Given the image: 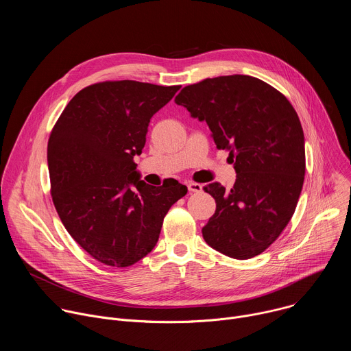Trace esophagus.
Returning a JSON list of instances; mask_svg holds the SVG:
<instances>
[{
	"instance_id": "34e87169",
	"label": "esophagus",
	"mask_w": 351,
	"mask_h": 351,
	"mask_svg": "<svg viewBox=\"0 0 351 351\" xmlns=\"http://www.w3.org/2000/svg\"><path fill=\"white\" fill-rule=\"evenodd\" d=\"M187 189H189V193H199L203 190V186L199 183L190 182V183H187Z\"/></svg>"
}]
</instances>
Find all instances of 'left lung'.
I'll list each match as a JSON object with an SVG mask.
<instances>
[{
    "mask_svg": "<svg viewBox=\"0 0 351 351\" xmlns=\"http://www.w3.org/2000/svg\"><path fill=\"white\" fill-rule=\"evenodd\" d=\"M175 103L206 121L236 182L204 187L217 203L203 237L217 252L248 260L261 254L294 214L306 173L304 133L289 99L247 75L206 79L182 88Z\"/></svg>",
    "mask_w": 351,
    "mask_h": 351,
    "instance_id": "left-lung-1",
    "label": "left lung"
}]
</instances>
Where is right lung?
I'll return each instance as SVG.
<instances>
[{
    "instance_id": "add662e5",
    "label": "right lung",
    "mask_w": 351,
    "mask_h": 351,
    "mask_svg": "<svg viewBox=\"0 0 351 351\" xmlns=\"http://www.w3.org/2000/svg\"><path fill=\"white\" fill-rule=\"evenodd\" d=\"M180 86L134 80L95 83L62 111L47 161L57 213L75 241L97 261L125 268L156 247L169 208L187 193L178 180H140L134 156L149 119Z\"/></svg>"
}]
</instances>
